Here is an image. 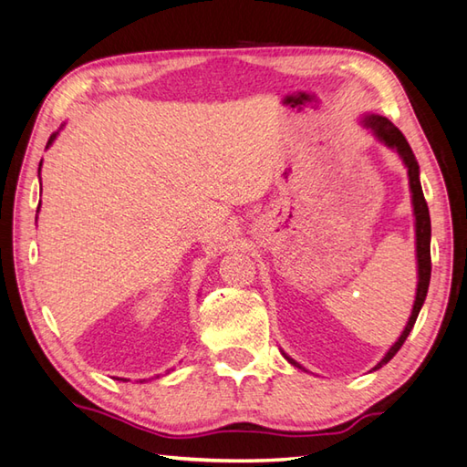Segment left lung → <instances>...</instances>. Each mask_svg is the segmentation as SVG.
Returning <instances> with one entry per match:
<instances>
[{"mask_svg":"<svg viewBox=\"0 0 467 467\" xmlns=\"http://www.w3.org/2000/svg\"><path fill=\"white\" fill-rule=\"evenodd\" d=\"M364 126L370 128L374 131V136L384 142L392 150H397L402 158L404 166H407L409 171V184H410V192H412V211H415V232H417V264H419V285H417V296H415V305H412V313L409 317V323L407 327H404L402 336L399 337V341L394 343V346L386 351V356L380 359L374 366V370L378 368H382L384 364H389L390 359L397 356V351L402 348L404 339L409 337L410 329L415 327V321L419 317L420 306L425 303V296H427V290H429V280H431V217H429V207H427V201L423 195V189H420V181H419V164H417V158L412 154L410 146L407 142V138L402 136V131L392 124L390 119H386L382 116H366L364 118ZM290 364L301 368H305L301 364H296L293 358H288L286 354H283Z\"/></svg>","mask_w":467,"mask_h":467,"instance_id":"1","label":"left lung"}]
</instances>
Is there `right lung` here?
I'll use <instances>...</instances> for the list:
<instances>
[{
  "mask_svg": "<svg viewBox=\"0 0 467 467\" xmlns=\"http://www.w3.org/2000/svg\"><path fill=\"white\" fill-rule=\"evenodd\" d=\"M55 138H57V134H52V136H50V140H48V146H50L52 142H55ZM40 164H42V162H40Z\"/></svg>",
  "mask_w": 467,
  "mask_h": 467,
  "instance_id": "1",
  "label": "right lung"
}]
</instances>
